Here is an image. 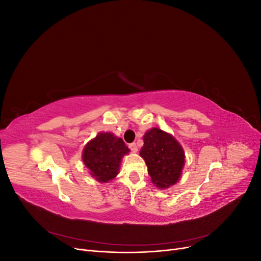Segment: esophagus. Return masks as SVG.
<instances>
[{"mask_svg":"<svg viewBox=\"0 0 261 261\" xmlns=\"http://www.w3.org/2000/svg\"><path fill=\"white\" fill-rule=\"evenodd\" d=\"M129 149L132 150L133 152H137V150H138V148H137V145L135 144V143H133V144H129Z\"/></svg>","mask_w":261,"mask_h":261,"instance_id":"34e87169","label":"esophagus"}]
</instances>
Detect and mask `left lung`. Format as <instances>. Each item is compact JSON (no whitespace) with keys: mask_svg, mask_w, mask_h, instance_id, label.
Wrapping results in <instances>:
<instances>
[{"mask_svg":"<svg viewBox=\"0 0 261 261\" xmlns=\"http://www.w3.org/2000/svg\"><path fill=\"white\" fill-rule=\"evenodd\" d=\"M140 155L158 188H169L177 183L185 164V153L178 141L169 133L156 127L147 130Z\"/></svg>","mask_w":261,"mask_h":261,"instance_id":"1","label":"left lung"}]
</instances>
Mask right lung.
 <instances>
[{
  "label": "right lung",
  "mask_w": 261,
  "mask_h": 261,
  "mask_svg": "<svg viewBox=\"0 0 261 261\" xmlns=\"http://www.w3.org/2000/svg\"><path fill=\"white\" fill-rule=\"evenodd\" d=\"M128 152L122 138L102 132L85 146L83 161L94 179L107 183L118 174L122 158Z\"/></svg>",
  "instance_id": "right-lung-1"
}]
</instances>
